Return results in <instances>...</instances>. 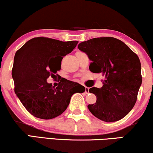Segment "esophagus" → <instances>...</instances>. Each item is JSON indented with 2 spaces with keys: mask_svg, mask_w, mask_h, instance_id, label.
<instances>
[{
  "mask_svg": "<svg viewBox=\"0 0 153 153\" xmlns=\"http://www.w3.org/2000/svg\"><path fill=\"white\" fill-rule=\"evenodd\" d=\"M89 90H90L89 88H88V87H85V92L86 94H88L89 93Z\"/></svg>",
  "mask_w": 153,
  "mask_h": 153,
  "instance_id": "1",
  "label": "esophagus"
}]
</instances>
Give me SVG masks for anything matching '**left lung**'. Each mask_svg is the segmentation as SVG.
<instances>
[{
  "instance_id": "left-lung-1",
  "label": "left lung",
  "mask_w": 153,
  "mask_h": 153,
  "mask_svg": "<svg viewBox=\"0 0 153 153\" xmlns=\"http://www.w3.org/2000/svg\"><path fill=\"white\" fill-rule=\"evenodd\" d=\"M78 49L92 61L91 72L104 77L102 88L89 90L97 97L96 103L88 106L90 111L106 122L123 119L134 107L142 83L138 56L114 37L91 39L79 44Z\"/></svg>"
}]
</instances>
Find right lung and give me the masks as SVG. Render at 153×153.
<instances>
[{
	"label": "right lung",
	"instance_id": "right-lung-1",
	"mask_svg": "<svg viewBox=\"0 0 153 153\" xmlns=\"http://www.w3.org/2000/svg\"><path fill=\"white\" fill-rule=\"evenodd\" d=\"M78 43L35 37L15 53L12 69L15 92L34 117L53 119L67 109L73 94L85 92V87L66 79L61 80L56 88L46 82L50 75L61 70L63 56L70 53Z\"/></svg>",
	"mask_w": 153,
	"mask_h": 153
}]
</instances>
